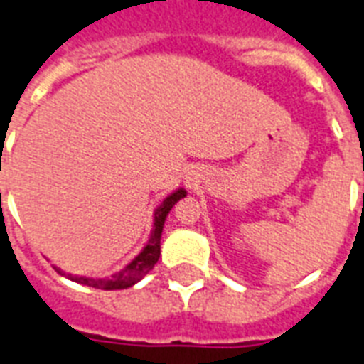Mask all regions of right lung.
Returning <instances> with one entry per match:
<instances>
[{"mask_svg": "<svg viewBox=\"0 0 364 364\" xmlns=\"http://www.w3.org/2000/svg\"><path fill=\"white\" fill-rule=\"evenodd\" d=\"M187 196V191L183 187L176 188L173 192H170L159 208L153 213V228L151 235H149V241L146 243V247L140 250L138 256L129 262L125 267L114 273L112 277H105V279H99V277H82V274H70L61 271L59 267H55L59 274H65L67 279L73 280V282H78V284L90 286V288L97 289H127L134 286L136 282H140L144 277H146L149 271L153 269V265L159 262V256H161V237H162V228H164V223H166L168 213L172 211V208L176 205L181 198Z\"/></svg>", "mask_w": 364, "mask_h": 364, "instance_id": "add662e5", "label": "right lung"}]
</instances>
